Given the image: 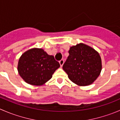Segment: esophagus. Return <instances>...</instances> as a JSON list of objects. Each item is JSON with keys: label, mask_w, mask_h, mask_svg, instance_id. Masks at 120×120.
Instances as JSON below:
<instances>
[{"label": "esophagus", "mask_w": 120, "mask_h": 120, "mask_svg": "<svg viewBox=\"0 0 120 120\" xmlns=\"http://www.w3.org/2000/svg\"><path fill=\"white\" fill-rule=\"evenodd\" d=\"M64 61L63 59H62V60H61L59 61V63H60V65L61 67H62L63 66V64H64Z\"/></svg>", "instance_id": "obj_1"}]
</instances>
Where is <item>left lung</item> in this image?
I'll use <instances>...</instances> for the list:
<instances>
[{
  "label": "left lung",
  "mask_w": 120,
  "mask_h": 120,
  "mask_svg": "<svg viewBox=\"0 0 120 120\" xmlns=\"http://www.w3.org/2000/svg\"><path fill=\"white\" fill-rule=\"evenodd\" d=\"M68 53L63 68L69 79L80 86L89 85L94 82L101 70L99 53L83 43L71 47Z\"/></svg>",
  "instance_id": "left-lung-1"
}]
</instances>
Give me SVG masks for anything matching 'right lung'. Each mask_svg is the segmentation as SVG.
Listing matches in <instances>:
<instances>
[{
    "label": "right lung",
    "instance_id": "obj_1",
    "mask_svg": "<svg viewBox=\"0 0 120 120\" xmlns=\"http://www.w3.org/2000/svg\"><path fill=\"white\" fill-rule=\"evenodd\" d=\"M60 64L53 56L42 49H30L23 53L18 64V71L26 82L42 85L51 79Z\"/></svg>",
    "mask_w": 120,
    "mask_h": 120
}]
</instances>
